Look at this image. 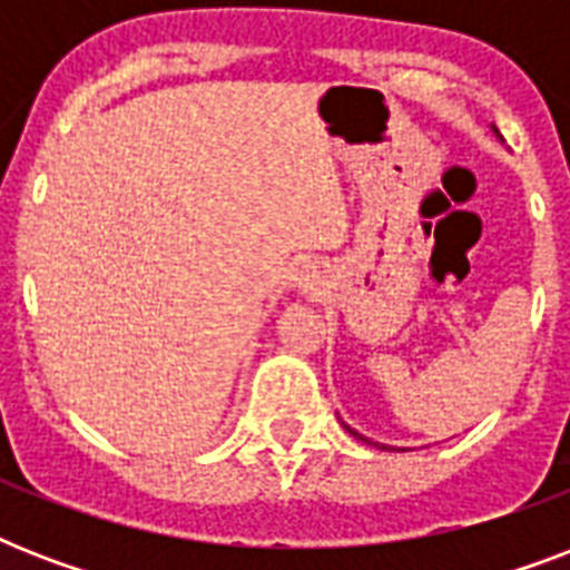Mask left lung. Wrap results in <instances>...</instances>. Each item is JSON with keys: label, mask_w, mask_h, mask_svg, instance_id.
<instances>
[{"label": "left lung", "mask_w": 570, "mask_h": 570, "mask_svg": "<svg viewBox=\"0 0 570 570\" xmlns=\"http://www.w3.org/2000/svg\"><path fill=\"white\" fill-rule=\"evenodd\" d=\"M491 129H494V136L500 138V132H497V127H491ZM500 141H503V138H500ZM340 423H343V420H340ZM343 429H346L348 434H355L357 441H364V443H373V446H379V450H393V446H387V443H375V441H370V438H364V434H361V432H355V429H352V425H346V423H343Z\"/></svg>", "instance_id": "obj_1"}]
</instances>
